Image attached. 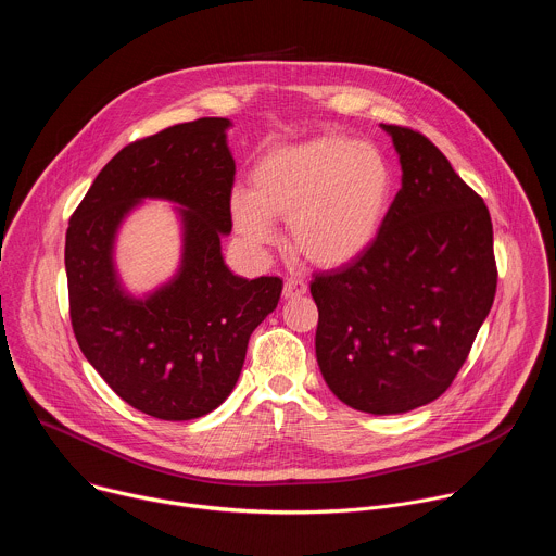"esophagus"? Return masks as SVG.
<instances>
[{"instance_id":"esophagus-1","label":"esophagus","mask_w":556,"mask_h":556,"mask_svg":"<svg viewBox=\"0 0 556 556\" xmlns=\"http://www.w3.org/2000/svg\"><path fill=\"white\" fill-rule=\"evenodd\" d=\"M307 292V283L299 277H290L286 279L283 283V299H296V296H303Z\"/></svg>"}]
</instances>
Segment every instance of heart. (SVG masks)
Masks as SVG:
<instances>
[{"instance_id":"1","label":"heart","mask_w":556,"mask_h":556,"mask_svg":"<svg viewBox=\"0 0 556 556\" xmlns=\"http://www.w3.org/2000/svg\"><path fill=\"white\" fill-rule=\"evenodd\" d=\"M393 200L384 153L352 136L326 134L266 151L251 172V191L235 187L228 208L253 247L275 240L290 222L294 249L321 268L361 260L380 237Z\"/></svg>"}]
</instances>
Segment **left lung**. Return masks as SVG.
I'll list each match as a JSON object with an SVG mask.
<instances>
[{
  "label": "left lung",
  "mask_w": 556,
  "mask_h": 556,
  "mask_svg": "<svg viewBox=\"0 0 556 556\" xmlns=\"http://www.w3.org/2000/svg\"><path fill=\"white\" fill-rule=\"evenodd\" d=\"M403 187L376 244L316 275V363L341 403L393 416L448 389L491 312L497 268L484 200L422 134L380 125Z\"/></svg>",
  "instance_id": "1"
}]
</instances>
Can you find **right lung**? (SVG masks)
I'll use <instances>...</instances> for the list:
<instances>
[{
  "label": "right lung",
  "instance_id": "right-lung-1",
  "mask_svg": "<svg viewBox=\"0 0 556 556\" xmlns=\"http://www.w3.org/2000/svg\"><path fill=\"white\" fill-rule=\"evenodd\" d=\"M228 118L174 125L121 149L70 217L65 273L78 348L134 409L193 420L217 409L240 378L253 330L277 307L279 277L228 270L235 161ZM144 199L177 204L184 255L155 291L126 292L113 262L122 222Z\"/></svg>",
  "mask_w": 556,
  "mask_h": 556
}]
</instances>
